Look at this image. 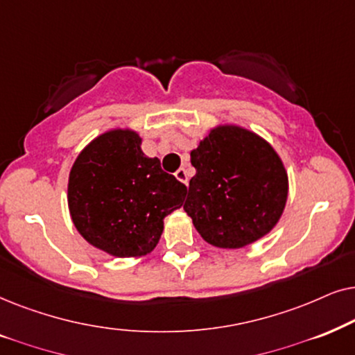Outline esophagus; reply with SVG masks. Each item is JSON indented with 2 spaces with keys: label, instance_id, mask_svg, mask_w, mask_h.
<instances>
[{
  "label": "esophagus",
  "instance_id": "1",
  "mask_svg": "<svg viewBox=\"0 0 355 355\" xmlns=\"http://www.w3.org/2000/svg\"><path fill=\"white\" fill-rule=\"evenodd\" d=\"M175 177H177V180H178V182L185 183V185L188 183V172H187V170L183 168V167H182V168H178L177 172H175Z\"/></svg>",
  "mask_w": 355,
  "mask_h": 355
}]
</instances>
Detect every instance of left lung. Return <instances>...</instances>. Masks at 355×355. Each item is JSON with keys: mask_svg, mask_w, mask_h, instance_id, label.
<instances>
[{"mask_svg": "<svg viewBox=\"0 0 355 355\" xmlns=\"http://www.w3.org/2000/svg\"><path fill=\"white\" fill-rule=\"evenodd\" d=\"M190 155L196 175L183 209L207 243L242 248L271 232L284 212L289 178L268 141L219 125Z\"/></svg>", "mask_w": 355, "mask_h": 355, "instance_id": "8db88e82", "label": "left lung"}]
</instances>
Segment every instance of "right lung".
<instances>
[{
    "label": "right lung",
    "mask_w": 355,
    "mask_h": 355,
    "mask_svg": "<svg viewBox=\"0 0 355 355\" xmlns=\"http://www.w3.org/2000/svg\"><path fill=\"white\" fill-rule=\"evenodd\" d=\"M136 131L116 128L92 139L74 160L68 206L78 232L118 258L144 257L159 243L164 219L182 207L187 187L141 150Z\"/></svg>",
    "instance_id": "1"
}]
</instances>
